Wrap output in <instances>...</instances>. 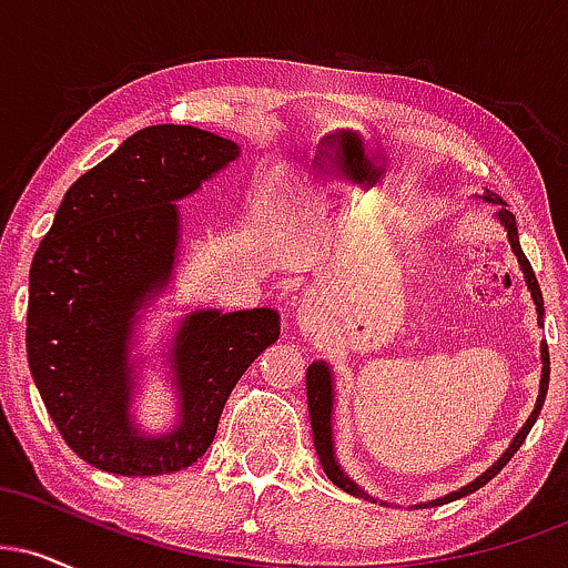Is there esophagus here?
Masks as SVG:
<instances>
[{
  "label": "esophagus",
  "instance_id": "1",
  "mask_svg": "<svg viewBox=\"0 0 568 568\" xmlns=\"http://www.w3.org/2000/svg\"><path fill=\"white\" fill-rule=\"evenodd\" d=\"M317 315H321V306H317V293H304V298L296 306V317L302 323V328H312L317 323Z\"/></svg>",
  "mask_w": 568,
  "mask_h": 568
}]
</instances>
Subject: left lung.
I'll return each instance as SVG.
<instances>
[{
	"label": "left lung",
	"instance_id": "1",
	"mask_svg": "<svg viewBox=\"0 0 568 568\" xmlns=\"http://www.w3.org/2000/svg\"><path fill=\"white\" fill-rule=\"evenodd\" d=\"M484 200H486V202H497V205H505V202H501V200L497 197V194H491V192H486V194H484ZM497 219H499V224L505 226L507 240H510L513 253H515V256H518L520 270H524L526 285H529L534 304H537V323H539V328H542V325H545V323H542V315H545L542 291H539L537 277H534V270H531L529 258H526V256H524V251H520V243H518V226H515V216H513L510 211H507V207H501V211L497 213ZM539 352H542V379H539L537 406H534L531 416H529V419H526V425L518 429V435H515L510 446H507V452L501 454L499 459L494 462V465L488 467L486 473H480L478 478L473 480V484L462 486L459 491L446 494V497H440V499L422 501V505H416V507H438V505H446V501L462 499V497H467V494L478 491V488H480V486H486L488 480H491L494 475H497V473L501 470V467H505L507 462L513 459V454L518 452L520 446H524L526 435H529V429L534 427V422H537L539 410H542V406H545L547 384H550V352H547V342H542V347H539ZM334 397H336V393H334V374H331L328 363L315 361V363H312L310 368H306V403H310L312 435H315V452H317V456H321L323 470H325V475H328L331 480H334V484H336L338 488H342V491L352 494V497H363V499L376 501L374 497H368V494L363 491V488L357 486L355 480H352L349 475L342 470V465H338V462H336V448H334Z\"/></svg>",
	"mask_w": 568,
	"mask_h": 568
}]
</instances>
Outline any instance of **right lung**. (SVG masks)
Returning <instances> with one entry per match:
<instances>
[{"instance_id":"1","label":"right lung","mask_w":568,"mask_h":568,"mask_svg":"<svg viewBox=\"0 0 568 568\" xmlns=\"http://www.w3.org/2000/svg\"><path fill=\"white\" fill-rule=\"evenodd\" d=\"M240 158V146L192 125H152L122 141L69 186L29 275L26 355L58 433L88 465L114 475H165L207 452L234 384L280 336V315L197 310L171 347L179 419L149 435L130 406L135 312L173 275L175 202Z\"/></svg>"}]
</instances>
